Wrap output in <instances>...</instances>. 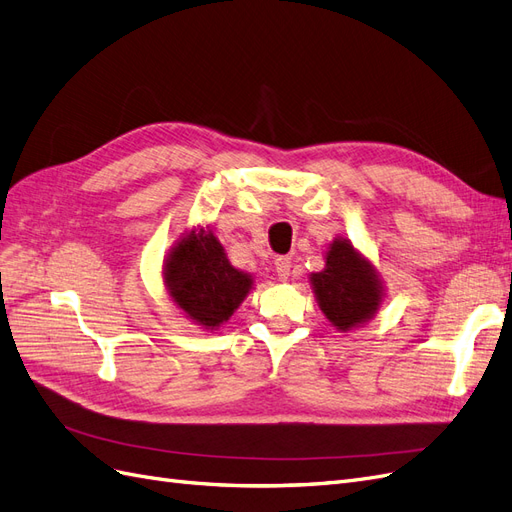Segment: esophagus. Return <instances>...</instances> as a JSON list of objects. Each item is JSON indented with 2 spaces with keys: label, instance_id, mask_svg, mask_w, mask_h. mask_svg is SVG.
Returning a JSON list of instances; mask_svg holds the SVG:
<instances>
[{
  "label": "esophagus",
  "instance_id": "obj_1",
  "mask_svg": "<svg viewBox=\"0 0 512 512\" xmlns=\"http://www.w3.org/2000/svg\"><path fill=\"white\" fill-rule=\"evenodd\" d=\"M290 265H292V260L288 256H277L275 258V271H277V277H280V280H288Z\"/></svg>",
  "mask_w": 512,
  "mask_h": 512
}]
</instances>
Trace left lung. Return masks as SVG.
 <instances>
[{
	"label": "left lung",
	"instance_id": "left-lung-1",
	"mask_svg": "<svg viewBox=\"0 0 512 512\" xmlns=\"http://www.w3.org/2000/svg\"><path fill=\"white\" fill-rule=\"evenodd\" d=\"M312 286L324 316L339 331H350L369 320L382 299V286L374 267L356 254L346 239L331 243L327 267L312 273Z\"/></svg>",
	"mask_w": 512,
	"mask_h": 512
}]
</instances>
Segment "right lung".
<instances>
[{"mask_svg":"<svg viewBox=\"0 0 512 512\" xmlns=\"http://www.w3.org/2000/svg\"><path fill=\"white\" fill-rule=\"evenodd\" d=\"M166 290L194 322L220 327L252 288V275L230 265L211 230L183 237L164 265Z\"/></svg>","mask_w":512,"mask_h":512,"instance_id":"right-lung-1","label":"right lung"}]
</instances>
